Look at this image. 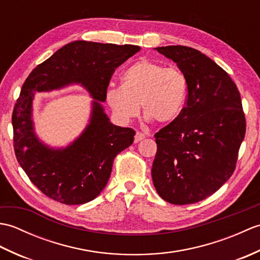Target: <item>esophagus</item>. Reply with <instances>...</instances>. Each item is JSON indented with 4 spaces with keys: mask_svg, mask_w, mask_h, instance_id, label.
Listing matches in <instances>:
<instances>
[{
    "mask_svg": "<svg viewBox=\"0 0 260 260\" xmlns=\"http://www.w3.org/2000/svg\"><path fill=\"white\" fill-rule=\"evenodd\" d=\"M145 135L143 134V133H141V132H137V133L135 134V136H134V142L135 143H139V142H141V141H143L145 139Z\"/></svg>",
    "mask_w": 260,
    "mask_h": 260,
    "instance_id": "1",
    "label": "esophagus"
}]
</instances>
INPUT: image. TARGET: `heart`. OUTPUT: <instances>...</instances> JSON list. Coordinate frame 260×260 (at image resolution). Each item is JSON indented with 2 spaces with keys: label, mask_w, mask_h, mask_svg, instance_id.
Masks as SVG:
<instances>
[{
  "label": "heart",
  "mask_w": 260,
  "mask_h": 260,
  "mask_svg": "<svg viewBox=\"0 0 260 260\" xmlns=\"http://www.w3.org/2000/svg\"><path fill=\"white\" fill-rule=\"evenodd\" d=\"M186 95L187 82L181 70L143 59L129 66L121 76V87H109L105 97L120 123L136 117L141 105L147 120L170 124L179 118Z\"/></svg>",
  "instance_id": "heart-1"
}]
</instances>
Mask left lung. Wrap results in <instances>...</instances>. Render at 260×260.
Returning a JSON list of instances; mask_svg holds the SVG:
<instances>
[{
    "mask_svg": "<svg viewBox=\"0 0 260 260\" xmlns=\"http://www.w3.org/2000/svg\"><path fill=\"white\" fill-rule=\"evenodd\" d=\"M154 49L183 73L187 99L179 118L155 134L153 184L170 203H196L213 194L234 173L246 134L240 93L229 75L199 50Z\"/></svg>",
    "mask_w": 260,
    "mask_h": 260,
    "instance_id": "8db88e82",
    "label": "left lung"
}]
</instances>
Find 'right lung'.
I'll use <instances>...</instances> for the list:
<instances>
[{
    "instance_id": "1",
    "label": "right lung",
    "mask_w": 260,
    "mask_h": 260,
    "mask_svg": "<svg viewBox=\"0 0 260 260\" xmlns=\"http://www.w3.org/2000/svg\"><path fill=\"white\" fill-rule=\"evenodd\" d=\"M140 50L131 45L74 41L26 78L12 115L14 151L32 183L47 197L64 204L93 200L107 184L115 156L133 144L135 132L112 124L102 103L115 69ZM73 84L84 86L93 98L90 120L67 147H50L35 133L34 96Z\"/></svg>"
}]
</instances>
